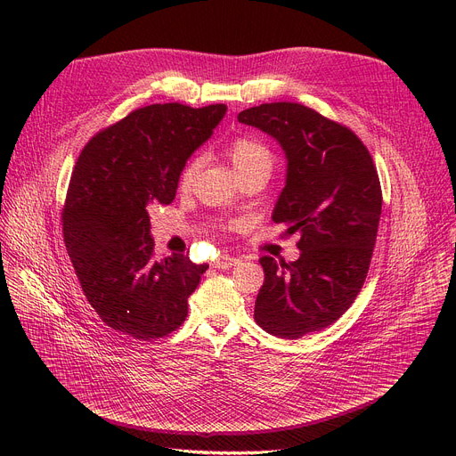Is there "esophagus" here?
I'll return each instance as SVG.
<instances>
[{
  "label": "esophagus",
  "instance_id": "34e87169",
  "mask_svg": "<svg viewBox=\"0 0 456 456\" xmlns=\"http://www.w3.org/2000/svg\"><path fill=\"white\" fill-rule=\"evenodd\" d=\"M238 262H240V258L222 255V256H218L216 260H212V268H216V270H229V268L236 266Z\"/></svg>",
  "mask_w": 456,
  "mask_h": 456
}]
</instances>
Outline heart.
Masks as SVG:
<instances>
[{
    "label": "heart",
    "instance_id": "heart-1",
    "mask_svg": "<svg viewBox=\"0 0 456 456\" xmlns=\"http://www.w3.org/2000/svg\"><path fill=\"white\" fill-rule=\"evenodd\" d=\"M227 155H229V160H231L234 172L238 175L258 170V167H270V170H272V164H273L272 153L265 146V143H260L258 140L249 138V136L234 138L229 143ZM198 170H200V160L198 159L188 160V164L184 166V170L181 174V186L183 188H186V186L194 183V179L198 175Z\"/></svg>",
    "mask_w": 456,
    "mask_h": 456
}]
</instances>
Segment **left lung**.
I'll use <instances>...</instances> for the list:
<instances>
[{
	"instance_id": "left-lung-1",
	"label": "left lung",
	"mask_w": 456,
	"mask_h": 456,
	"mask_svg": "<svg viewBox=\"0 0 456 456\" xmlns=\"http://www.w3.org/2000/svg\"><path fill=\"white\" fill-rule=\"evenodd\" d=\"M238 122L270 134L284 151V188L272 220L299 234L296 262L262 256L265 284L255 320L273 337L297 340L337 322L366 281L380 220L371 155L347 127L299 103H262Z\"/></svg>"
}]
</instances>
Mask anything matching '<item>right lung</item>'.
<instances>
[{"mask_svg":"<svg viewBox=\"0 0 456 456\" xmlns=\"http://www.w3.org/2000/svg\"><path fill=\"white\" fill-rule=\"evenodd\" d=\"M225 105L142 107L81 151L62 231L81 289L98 316L136 340L175 330L207 265L155 258L150 210L175 200L186 160L212 136Z\"/></svg>","mask_w":456,"mask_h":456,"instance_id":"1","label":"right lung"}]
</instances>
